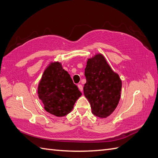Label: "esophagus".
Returning <instances> with one entry per match:
<instances>
[{
  "instance_id": "esophagus-1",
  "label": "esophagus",
  "mask_w": 158,
  "mask_h": 158,
  "mask_svg": "<svg viewBox=\"0 0 158 158\" xmlns=\"http://www.w3.org/2000/svg\"><path fill=\"white\" fill-rule=\"evenodd\" d=\"M77 86H78L79 89L81 91H83V86H82V85H81V84H79V85H78Z\"/></svg>"
}]
</instances>
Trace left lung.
<instances>
[{
	"label": "left lung",
	"instance_id": "left-lung-1",
	"mask_svg": "<svg viewBox=\"0 0 158 158\" xmlns=\"http://www.w3.org/2000/svg\"><path fill=\"white\" fill-rule=\"evenodd\" d=\"M86 83L84 95L90 103L91 112L100 118H107L118 106L122 81L101 53L88 58L85 69Z\"/></svg>",
	"mask_w": 158,
	"mask_h": 158
}]
</instances>
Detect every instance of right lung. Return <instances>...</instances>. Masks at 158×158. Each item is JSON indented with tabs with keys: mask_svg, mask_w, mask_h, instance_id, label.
<instances>
[{
	"mask_svg": "<svg viewBox=\"0 0 158 158\" xmlns=\"http://www.w3.org/2000/svg\"><path fill=\"white\" fill-rule=\"evenodd\" d=\"M38 94L45 110L57 117L70 113L82 95L58 61L50 62L45 69L38 84Z\"/></svg>",
	"mask_w": 158,
	"mask_h": 158,
	"instance_id": "1",
	"label": "right lung"
}]
</instances>
